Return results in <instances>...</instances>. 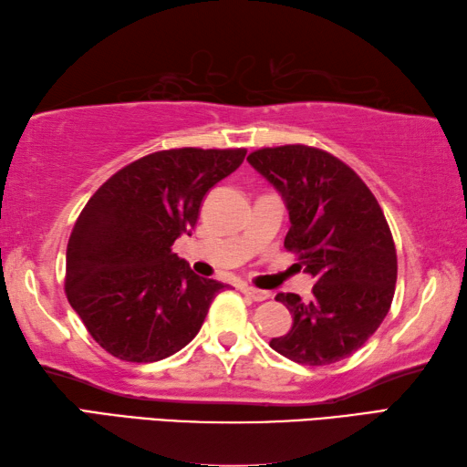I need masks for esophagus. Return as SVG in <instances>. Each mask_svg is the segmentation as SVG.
Listing matches in <instances>:
<instances>
[{
	"instance_id": "34e87169",
	"label": "esophagus",
	"mask_w": 467,
	"mask_h": 467,
	"mask_svg": "<svg viewBox=\"0 0 467 467\" xmlns=\"http://www.w3.org/2000/svg\"><path fill=\"white\" fill-rule=\"evenodd\" d=\"M243 294L246 296V297H251V299H254V301H265L269 297V294L267 291H263V289H257V287H251V285H244L243 287Z\"/></svg>"
}]
</instances>
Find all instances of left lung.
Segmentation results:
<instances>
[{
	"mask_svg": "<svg viewBox=\"0 0 467 467\" xmlns=\"http://www.w3.org/2000/svg\"><path fill=\"white\" fill-rule=\"evenodd\" d=\"M246 160L281 194L291 223L283 244L316 277L309 301L277 294L294 326L271 348L307 367L342 360L379 330L395 296L397 251L382 208L358 173L324 150L279 145Z\"/></svg>",
	"mask_w": 467,
	"mask_h": 467,
	"instance_id": "8db88e82",
	"label": "left lung"
}]
</instances>
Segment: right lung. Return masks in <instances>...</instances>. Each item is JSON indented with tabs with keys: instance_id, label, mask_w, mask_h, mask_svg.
<instances>
[{
	"instance_id": "1",
	"label": "right lung",
	"mask_w": 467,
	"mask_h": 467,
	"mask_svg": "<svg viewBox=\"0 0 467 467\" xmlns=\"http://www.w3.org/2000/svg\"><path fill=\"white\" fill-rule=\"evenodd\" d=\"M246 150H163L113 173L82 208L67 246L68 304L95 342L127 362H158L192 342L221 281L171 253L206 192Z\"/></svg>"
}]
</instances>
